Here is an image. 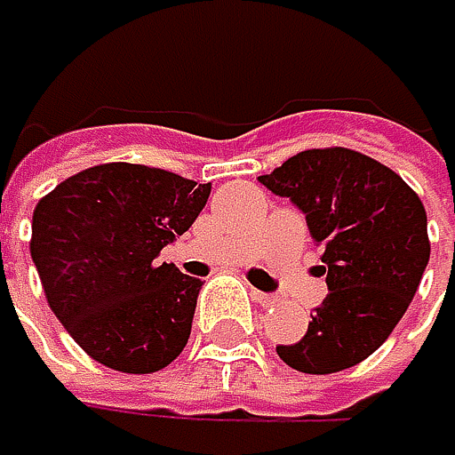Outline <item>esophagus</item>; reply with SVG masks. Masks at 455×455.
I'll return each mask as SVG.
<instances>
[{"instance_id": "34e87169", "label": "esophagus", "mask_w": 455, "mask_h": 455, "mask_svg": "<svg viewBox=\"0 0 455 455\" xmlns=\"http://www.w3.org/2000/svg\"><path fill=\"white\" fill-rule=\"evenodd\" d=\"M251 298H254V303H259L262 308H270V306L278 303L275 295H265V292H259V290H251Z\"/></svg>"}]
</instances>
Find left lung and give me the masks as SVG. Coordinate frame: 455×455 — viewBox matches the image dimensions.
Masks as SVG:
<instances>
[{
  "instance_id": "obj_1",
  "label": "left lung",
  "mask_w": 455,
  "mask_h": 455,
  "mask_svg": "<svg viewBox=\"0 0 455 455\" xmlns=\"http://www.w3.org/2000/svg\"><path fill=\"white\" fill-rule=\"evenodd\" d=\"M259 182L306 214L324 246L319 273L330 290L303 340L275 346L278 356L311 375L359 364L405 316L427 270L421 198L391 168L346 147L298 152Z\"/></svg>"
}]
</instances>
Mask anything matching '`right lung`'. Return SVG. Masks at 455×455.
<instances>
[{"mask_svg":"<svg viewBox=\"0 0 455 455\" xmlns=\"http://www.w3.org/2000/svg\"><path fill=\"white\" fill-rule=\"evenodd\" d=\"M209 193L163 168L101 163L36 204L31 259L47 306L88 356L141 375L182 354L204 281L155 259Z\"/></svg>","mask_w":455,"mask_h":455,"instance_id":"add662e5","label":"right lung"}]
</instances>
